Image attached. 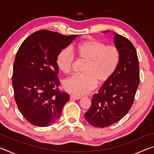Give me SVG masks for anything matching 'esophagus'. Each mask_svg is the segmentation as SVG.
I'll return each mask as SVG.
<instances>
[{
	"label": "esophagus",
	"instance_id": "obj_1",
	"mask_svg": "<svg viewBox=\"0 0 154 154\" xmlns=\"http://www.w3.org/2000/svg\"><path fill=\"white\" fill-rule=\"evenodd\" d=\"M82 97H80V96H72L71 95L70 96V100H79Z\"/></svg>",
	"mask_w": 154,
	"mask_h": 154
}]
</instances>
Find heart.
Instances as JSON below:
<instances>
[{
	"label": "heart",
	"instance_id": "heart-1",
	"mask_svg": "<svg viewBox=\"0 0 154 154\" xmlns=\"http://www.w3.org/2000/svg\"><path fill=\"white\" fill-rule=\"evenodd\" d=\"M75 54L85 62L83 74L74 75L64 81L65 90L75 96H83L94 89L96 83L103 85L108 82L118 69L121 60L119 49L106 45L97 40H91L77 47L62 49L56 57V64L64 73L71 72L75 60Z\"/></svg>",
	"mask_w": 154,
	"mask_h": 154
}]
</instances>
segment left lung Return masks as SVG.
I'll list each match as a JSON object with an SVG mask.
<instances>
[{
	"instance_id": "obj_1",
	"label": "left lung",
	"mask_w": 154,
	"mask_h": 154,
	"mask_svg": "<svg viewBox=\"0 0 154 154\" xmlns=\"http://www.w3.org/2000/svg\"><path fill=\"white\" fill-rule=\"evenodd\" d=\"M114 43L120 51V62L111 79L94 94L90 108L85 113L88 123L97 128L111 126L126 116L140 82L139 59L133 44L116 32Z\"/></svg>"
}]
</instances>
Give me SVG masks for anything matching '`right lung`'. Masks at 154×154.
<instances>
[{
	"mask_svg": "<svg viewBox=\"0 0 154 154\" xmlns=\"http://www.w3.org/2000/svg\"><path fill=\"white\" fill-rule=\"evenodd\" d=\"M77 36L41 30L26 38L18 49L12 85L18 109L30 124L45 127L55 123L69 100V94L58 88L56 57Z\"/></svg>",
	"mask_w": 154,
	"mask_h": 154,
	"instance_id": "1",
	"label": "right lung"
}]
</instances>
